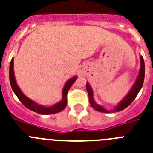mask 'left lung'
Segmentation results:
<instances>
[{"label": "left lung", "mask_w": 153, "mask_h": 153, "mask_svg": "<svg viewBox=\"0 0 153 153\" xmlns=\"http://www.w3.org/2000/svg\"><path fill=\"white\" fill-rule=\"evenodd\" d=\"M141 59V68L140 71H139V76L137 78L136 81H135V84L133 86V87L131 88V90L130 91V92L128 93V94L125 97L124 100L120 103L118 105H117V108L114 109L115 111H120L124 110L125 108H127L128 106H129L130 104H131L133 100H135V98L136 97L137 94H139V91L142 88V85H143V82H144V77H145V63H144V59L142 58V56L140 57ZM87 91L88 93V96H89V101L91 105L92 106L93 108H94L96 111H98L100 112H104V113H110L111 111L105 110L103 107L100 106L98 104H97L95 103V101L94 100L93 98V92L92 90H91V87L89 86V84L87 83Z\"/></svg>", "instance_id": "obj_1"}]
</instances>
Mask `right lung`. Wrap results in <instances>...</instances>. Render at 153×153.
<instances>
[{
    "instance_id": "1",
    "label": "right lung",
    "mask_w": 153,
    "mask_h": 153,
    "mask_svg": "<svg viewBox=\"0 0 153 153\" xmlns=\"http://www.w3.org/2000/svg\"><path fill=\"white\" fill-rule=\"evenodd\" d=\"M13 64H14V59H11V63H10V69H9V78H10V83H11V88H12L14 94H16L18 97V98L19 99L22 104L25 106L26 108H28L29 110L35 111L38 114H55V113H58L59 111H62L64 108H66V104H67V93L68 91L70 90L72 84L74 83V82L76 79V76L71 78L67 81L66 83V85L64 87L63 91H62V100H61L60 102L56 104V105L53 107H49V108H46V107L40 106L38 105L37 104L32 101V100H30L19 89L18 86L17 85L15 79H14V70H13Z\"/></svg>"
}]
</instances>
